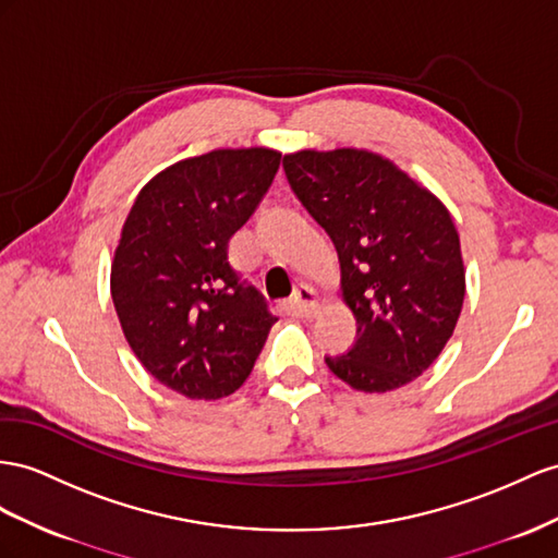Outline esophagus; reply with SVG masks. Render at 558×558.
I'll return each mask as SVG.
<instances>
[{
  "label": "esophagus",
  "mask_w": 558,
  "mask_h": 558,
  "mask_svg": "<svg viewBox=\"0 0 558 558\" xmlns=\"http://www.w3.org/2000/svg\"><path fill=\"white\" fill-rule=\"evenodd\" d=\"M292 304L294 308L302 313V316H316V313L320 311L323 302H320V294L311 288V284L302 282L299 288L294 290V296H292Z\"/></svg>",
  "instance_id": "34e87169"
}]
</instances>
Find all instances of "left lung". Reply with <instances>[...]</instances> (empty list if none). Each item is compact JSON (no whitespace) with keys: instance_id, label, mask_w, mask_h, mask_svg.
Instances as JSON below:
<instances>
[{"instance_id":"left-lung-1","label":"left lung","mask_w":558,"mask_h":558,"mask_svg":"<svg viewBox=\"0 0 558 558\" xmlns=\"http://www.w3.org/2000/svg\"><path fill=\"white\" fill-rule=\"evenodd\" d=\"M284 174L339 254V296L359 339L325 359L355 391L415 381L446 349L466 278L448 207L389 157L365 148L296 150Z\"/></svg>"}]
</instances>
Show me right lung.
I'll return each instance as SVG.
<instances>
[{"mask_svg": "<svg viewBox=\"0 0 558 558\" xmlns=\"http://www.w3.org/2000/svg\"><path fill=\"white\" fill-rule=\"evenodd\" d=\"M280 150L217 148L143 185L110 264V294L138 363L189 401H219L252 375L278 318L228 259L280 167Z\"/></svg>", "mask_w": 558, "mask_h": 558, "instance_id": "add662e5", "label": "right lung"}]
</instances>
